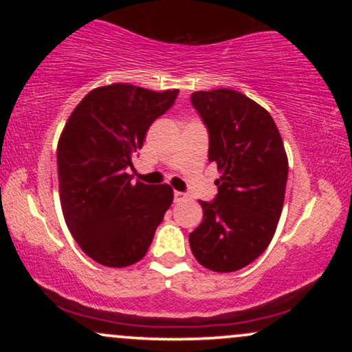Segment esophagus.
<instances>
[{"mask_svg":"<svg viewBox=\"0 0 352 352\" xmlns=\"http://www.w3.org/2000/svg\"><path fill=\"white\" fill-rule=\"evenodd\" d=\"M188 197H187V193H184V192H173V200L177 201V204H180V201H184V200H187Z\"/></svg>","mask_w":352,"mask_h":352,"instance_id":"34e87169","label":"esophagus"}]
</instances>
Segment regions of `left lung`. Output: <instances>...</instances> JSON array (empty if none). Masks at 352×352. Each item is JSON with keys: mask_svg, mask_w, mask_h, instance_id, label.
<instances>
[{"mask_svg": "<svg viewBox=\"0 0 352 352\" xmlns=\"http://www.w3.org/2000/svg\"><path fill=\"white\" fill-rule=\"evenodd\" d=\"M208 132V160L221 172L218 193L200 201L204 221L188 235L205 268L230 273L256 260L276 232L288 159L273 117L233 89L190 96Z\"/></svg>", "mask_w": 352, "mask_h": 352, "instance_id": "obj_1", "label": "left lung"}]
</instances>
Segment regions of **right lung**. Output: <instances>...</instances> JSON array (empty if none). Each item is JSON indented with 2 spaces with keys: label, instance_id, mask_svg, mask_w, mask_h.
<instances>
[{
  "label": "right lung",
  "instance_id": "obj_1",
  "mask_svg": "<svg viewBox=\"0 0 352 352\" xmlns=\"http://www.w3.org/2000/svg\"><path fill=\"white\" fill-rule=\"evenodd\" d=\"M179 89L131 84L98 87L78 104L58 144L60 207L69 232L92 260L124 268L142 260L172 205L168 185L132 182L127 168Z\"/></svg>",
  "mask_w": 352,
  "mask_h": 352
}]
</instances>
